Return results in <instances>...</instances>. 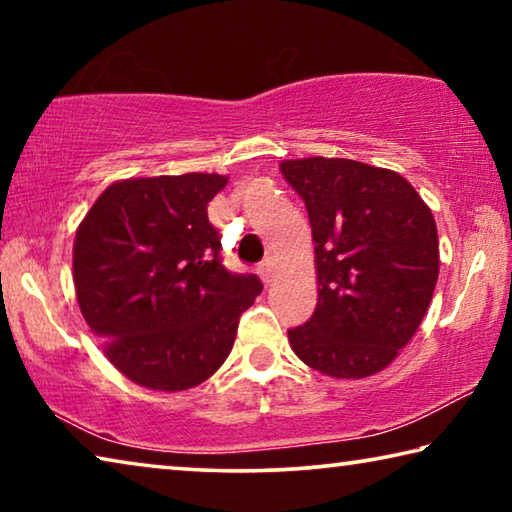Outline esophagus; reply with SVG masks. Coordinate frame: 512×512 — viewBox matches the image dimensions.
Wrapping results in <instances>:
<instances>
[{
	"label": "esophagus",
	"instance_id": "esophagus-1",
	"mask_svg": "<svg viewBox=\"0 0 512 512\" xmlns=\"http://www.w3.org/2000/svg\"><path fill=\"white\" fill-rule=\"evenodd\" d=\"M257 273H259V277H262L266 284L271 282L273 280V262H271V259H264V262L257 266Z\"/></svg>",
	"mask_w": 512,
	"mask_h": 512
}]
</instances>
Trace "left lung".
Masks as SVG:
<instances>
[{
	"label": "left lung",
	"mask_w": 512,
	"mask_h": 512,
	"mask_svg": "<svg viewBox=\"0 0 512 512\" xmlns=\"http://www.w3.org/2000/svg\"><path fill=\"white\" fill-rule=\"evenodd\" d=\"M314 237L318 302L289 343L336 379L384 370L413 339L438 282V230L420 194L391 169L343 158L284 160Z\"/></svg>",
	"instance_id": "left-lung-1"
}]
</instances>
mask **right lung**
<instances>
[{"label":"right lung","instance_id":"1","mask_svg":"<svg viewBox=\"0 0 512 512\" xmlns=\"http://www.w3.org/2000/svg\"><path fill=\"white\" fill-rule=\"evenodd\" d=\"M219 173L112 183L74 239L81 314L121 375L151 391L203 384L228 359L239 316L262 293L221 264L207 203Z\"/></svg>","mask_w":512,"mask_h":512}]
</instances>
